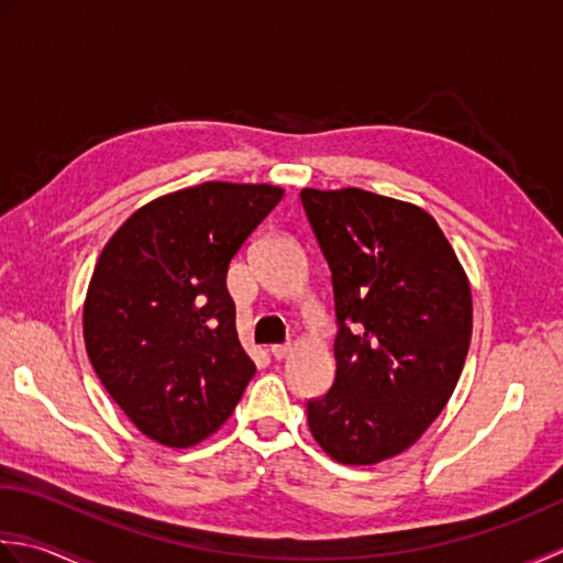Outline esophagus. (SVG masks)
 <instances>
[{
  "instance_id": "34e87169",
  "label": "esophagus",
  "mask_w": 563,
  "mask_h": 563,
  "mask_svg": "<svg viewBox=\"0 0 563 563\" xmlns=\"http://www.w3.org/2000/svg\"><path fill=\"white\" fill-rule=\"evenodd\" d=\"M289 352H291V345H272V347H269V354H272L274 360L289 357Z\"/></svg>"
}]
</instances>
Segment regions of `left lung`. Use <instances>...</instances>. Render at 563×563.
<instances>
[{"label": "left lung", "mask_w": 563, "mask_h": 563, "mask_svg": "<svg viewBox=\"0 0 563 563\" xmlns=\"http://www.w3.org/2000/svg\"><path fill=\"white\" fill-rule=\"evenodd\" d=\"M332 272L335 382L308 400V428L340 464L369 466L416 444L462 376L472 286L420 206L357 187L301 189Z\"/></svg>", "instance_id": "left-lung-1"}]
</instances>
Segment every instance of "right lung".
Masks as SVG:
<instances>
[{
    "label": "right lung",
    "instance_id": "obj_1",
    "mask_svg": "<svg viewBox=\"0 0 563 563\" xmlns=\"http://www.w3.org/2000/svg\"><path fill=\"white\" fill-rule=\"evenodd\" d=\"M284 197L274 185L203 181L125 218L101 250L85 298L97 376L145 438L199 444L231 418L255 362L238 340L225 277Z\"/></svg>",
    "mask_w": 563,
    "mask_h": 563
}]
</instances>
